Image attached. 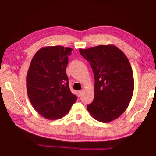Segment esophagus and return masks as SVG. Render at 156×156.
I'll use <instances>...</instances> for the list:
<instances>
[{"label": "esophagus", "instance_id": "1", "mask_svg": "<svg viewBox=\"0 0 156 156\" xmlns=\"http://www.w3.org/2000/svg\"><path fill=\"white\" fill-rule=\"evenodd\" d=\"M77 94H78V96L79 97H80V96H81V95H82V94H83V91H78L77 92Z\"/></svg>", "mask_w": 156, "mask_h": 156}]
</instances>
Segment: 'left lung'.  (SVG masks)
Masks as SVG:
<instances>
[{
    "label": "left lung",
    "instance_id": "1",
    "mask_svg": "<svg viewBox=\"0 0 156 156\" xmlns=\"http://www.w3.org/2000/svg\"><path fill=\"white\" fill-rule=\"evenodd\" d=\"M79 51L90 62L94 74V98L87 107L95 119L109 122L125 112L132 98L134 80L130 62L113 44Z\"/></svg>",
    "mask_w": 156,
    "mask_h": 156
}]
</instances>
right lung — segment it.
Masks as SVG:
<instances>
[{
    "label": "right lung",
    "instance_id": "1",
    "mask_svg": "<svg viewBox=\"0 0 156 156\" xmlns=\"http://www.w3.org/2000/svg\"><path fill=\"white\" fill-rule=\"evenodd\" d=\"M72 51L60 45L44 47L31 61L26 79L27 95L34 109L47 119L63 117L77 100L66 73Z\"/></svg>",
    "mask_w": 156,
    "mask_h": 156
}]
</instances>
